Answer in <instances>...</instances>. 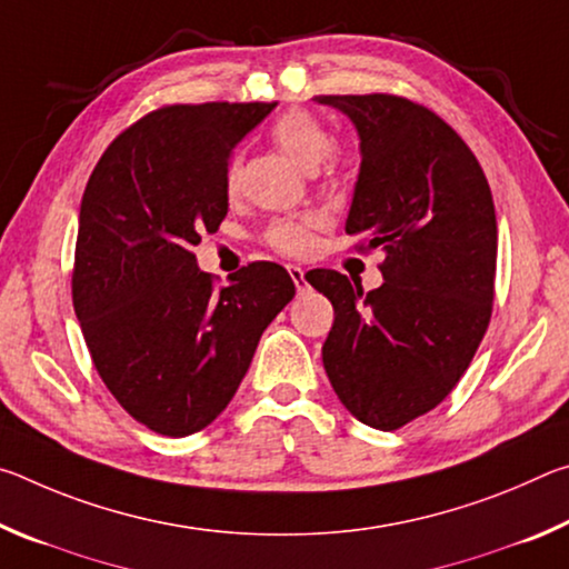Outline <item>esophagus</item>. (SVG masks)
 <instances>
[{
	"label": "esophagus",
	"mask_w": 569,
	"mask_h": 569,
	"mask_svg": "<svg viewBox=\"0 0 569 569\" xmlns=\"http://www.w3.org/2000/svg\"><path fill=\"white\" fill-rule=\"evenodd\" d=\"M288 273H291V278H293V283H296V291L298 293H303L306 288H308V283H306V271L301 266H288Z\"/></svg>",
	"instance_id": "1"
}]
</instances>
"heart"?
<instances>
[{"mask_svg":"<svg viewBox=\"0 0 569 569\" xmlns=\"http://www.w3.org/2000/svg\"><path fill=\"white\" fill-rule=\"evenodd\" d=\"M271 134L276 146L281 148L288 158L298 162L303 170H316L326 160L331 150V138L323 130V124L303 110H291L281 114L273 122ZM243 162L236 156L230 160L226 172L228 192L238 190ZM268 243L283 256H308L313 248V223L311 220H281L268 228Z\"/></svg>","mask_w":569,"mask_h":569,"instance_id":"obj_1","label":"heart"}]
</instances>
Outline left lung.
Listing matches in <instances>:
<instances>
[{"mask_svg": "<svg viewBox=\"0 0 569 569\" xmlns=\"http://www.w3.org/2000/svg\"><path fill=\"white\" fill-rule=\"evenodd\" d=\"M349 114L361 170L346 233L381 250L383 283L306 278L333 306L323 369L356 419L391 431L449 397L492 319L497 216L485 170L437 112L397 94H321Z\"/></svg>", "mask_w": 569, "mask_h": 569, "instance_id": "1", "label": "left lung"}]
</instances>
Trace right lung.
Masks as SVG:
<instances>
[{
	"instance_id": "right-lung-1",
	"label": "right lung",
	"mask_w": 569,
	"mask_h": 569,
	"mask_svg": "<svg viewBox=\"0 0 569 569\" xmlns=\"http://www.w3.org/2000/svg\"><path fill=\"white\" fill-rule=\"evenodd\" d=\"M276 102L166 104L110 142L84 188L72 303L94 369L134 421L206 429L296 296L278 263L213 286L192 246L228 213L230 152Z\"/></svg>"
}]
</instances>
